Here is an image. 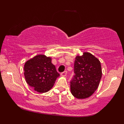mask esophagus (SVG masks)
<instances>
[{
	"mask_svg": "<svg viewBox=\"0 0 124 124\" xmlns=\"http://www.w3.org/2000/svg\"><path fill=\"white\" fill-rule=\"evenodd\" d=\"M67 72L65 70L63 72L61 73V76H62V77H65V76H67Z\"/></svg>",
	"mask_w": 124,
	"mask_h": 124,
	"instance_id": "esophagus-1",
	"label": "esophagus"
}]
</instances>
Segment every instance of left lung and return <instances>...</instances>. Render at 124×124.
<instances>
[{
	"instance_id": "left-lung-1",
	"label": "left lung",
	"mask_w": 124,
	"mask_h": 124,
	"mask_svg": "<svg viewBox=\"0 0 124 124\" xmlns=\"http://www.w3.org/2000/svg\"><path fill=\"white\" fill-rule=\"evenodd\" d=\"M75 75L70 81V91L77 99H85L94 94L99 86L102 71L100 61L89 52L76 57Z\"/></svg>"
}]
</instances>
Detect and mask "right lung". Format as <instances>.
<instances>
[{
  "label": "right lung",
  "mask_w": 124,
  "mask_h": 124,
  "mask_svg": "<svg viewBox=\"0 0 124 124\" xmlns=\"http://www.w3.org/2000/svg\"><path fill=\"white\" fill-rule=\"evenodd\" d=\"M23 69L27 84L40 93L50 90L60 76L51 58L44 55H38L27 61Z\"/></svg>",
  "instance_id": "add662e5"
}]
</instances>
